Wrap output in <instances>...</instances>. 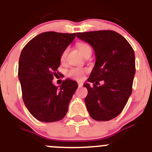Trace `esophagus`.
Masks as SVG:
<instances>
[{
  "mask_svg": "<svg viewBox=\"0 0 152 152\" xmlns=\"http://www.w3.org/2000/svg\"><path fill=\"white\" fill-rule=\"evenodd\" d=\"M78 87H79V88H81L82 86H83V83H81V82H78Z\"/></svg>",
  "mask_w": 152,
  "mask_h": 152,
  "instance_id": "esophagus-1",
  "label": "esophagus"
}]
</instances>
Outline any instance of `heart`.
<instances>
[{
  "label": "heart",
  "instance_id": "1",
  "mask_svg": "<svg viewBox=\"0 0 152 152\" xmlns=\"http://www.w3.org/2000/svg\"><path fill=\"white\" fill-rule=\"evenodd\" d=\"M77 48L79 49L80 52H81L83 55L88 52V51H91L90 45L88 44L85 43V42H80L77 44ZM67 49H66L65 50L63 51V52L61 54L60 60L61 62H63L65 59L66 56H67ZM87 72L86 68H82V67H71L67 72V75L69 77L72 78V79L76 80H81L84 77L85 73Z\"/></svg>",
  "mask_w": 152,
  "mask_h": 152
}]
</instances>
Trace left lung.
<instances>
[{
    "instance_id": "left-lung-1",
    "label": "left lung",
    "mask_w": 152,
    "mask_h": 152,
    "mask_svg": "<svg viewBox=\"0 0 152 152\" xmlns=\"http://www.w3.org/2000/svg\"><path fill=\"white\" fill-rule=\"evenodd\" d=\"M76 36L89 43L96 62L84 87L88 93L85 105L92 118L107 121L119 115L132 93L136 72L135 54L128 41L111 30L80 32ZM100 81L103 85L97 86Z\"/></svg>"
}]
</instances>
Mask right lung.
I'll return each instance as SVG.
<instances>
[{"label": "right lung", "mask_w": 152, "mask_h": 152, "mask_svg": "<svg viewBox=\"0 0 152 152\" xmlns=\"http://www.w3.org/2000/svg\"><path fill=\"white\" fill-rule=\"evenodd\" d=\"M76 34L47 31L36 36L22 49L18 62V79L22 98L37 120L50 123L65 116L68 105L77 88L75 81L66 79L58 88L53 85L63 51Z\"/></svg>", "instance_id": "obj_1"}]
</instances>
